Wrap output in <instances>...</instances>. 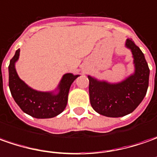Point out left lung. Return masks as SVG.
<instances>
[{"label": "left lung", "instance_id": "obj_1", "mask_svg": "<svg viewBox=\"0 0 157 157\" xmlns=\"http://www.w3.org/2000/svg\"><path fill=\"white\" fill-rule=\"evenodd\" d=\"M125 47L132 53L134 73L122 82L112 83L88 75L90 104L98 114L108 117H122L135 110L146 95L149 68L142 50L132 40Z\"/></svg>", "mask_w": 157, "mask_h": 157}]
</instances>
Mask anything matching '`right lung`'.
<instances>
[{"label": "right lung", "mask_w": 157, "mask_h": 157, "mask_svg": "<svg viewBox=\"0 0 157 157\" xmlns=\"http://www.w3.org/2000/svg\"><path fill=\"white\" fill-rule=\"evenodd\" d=\"M19 56L18 49L8 66V86L14 101L24 113L38 119L52 118L61 114L67 106L70 86L79 75L64 74L54 91H38L19 77L15 69Z\"/></svg>", "instance_id": "add662e5"}]
</instances>
